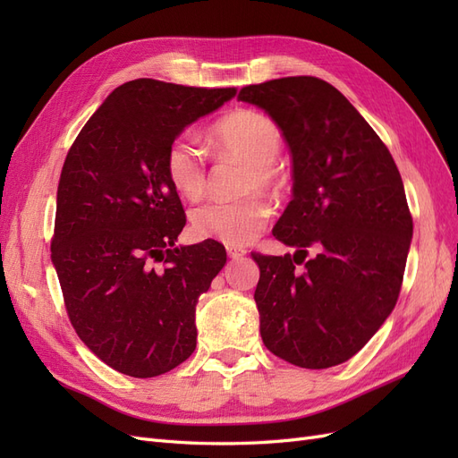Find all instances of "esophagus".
<instances>
[{
  "instance_id": "esophagus-1",
  "label": "esophagus",
  "mask_w": 458,
  "mask_h": 458,
  "mask_svg": "<svg viewBox=\"0 0 458 458\" xmlns=\"http://www.w3.org/2000/svg\"><path fill=\"white\" fill-rule=\"evenodd\" d=\"M227 254L231 259H239V258L246 256V250L244 248H237V246H227Z\"/></svg>"
}]
</instances>
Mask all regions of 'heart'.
I'll return each mask as SVG.
<instances>
[{
  "mask_svg": "<svg viewBox=\"0 0 458 458\" xmlns=\"http://www.w3.org/2000/svg\"><path fill=\"white\" fill-rule=\"evenodd\" d=\"M208 145L217 155L248 164L246 191H273L281 185L275 162L284 145L276 123L254 110H237L216 122L208 133ZM165 174L179 195L195 200L206 187V160L199 140L182 133L165 152ZM271 206L261 197L241 200H210L191 212L192 233L200 239H216L229 246L250 244L267 225Z\"/></svg>",
  "mask_w": 458,
  "mask_h": 458,
  "instance_id": "obj_1",
  "label": "heart"
}]
</instances>
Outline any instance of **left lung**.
Masks as SVG:
<instances>
[{"instance_id": "obj_1", "label": "left lung", "mask_w": 458, "mask_h": 458, "mask_svg": "<svg viewBox=\"0 0 458 458\" xmlns=\"http://www.w3.org/2000/svg\"><path fill=\"white\" fill-rule=\"evenodd\" d=\"M293 157V200L273 237L294 256L252 254L266 348L301 369L348 361L395 308L412 239L405 189L390 150L328 81L293 76L246 86ZM322 250L304 264L307 248Z\"/></svg>"}]
</instances>
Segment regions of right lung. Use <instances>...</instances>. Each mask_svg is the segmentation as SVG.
Segmentation results:
<instances>
[{"mask_svg":"<svg viewBox=\"0 0 458 458\" xmlns=\"http://www.w3.org/2000/svg\"><path fill=\"white\" fill-rule=\"evenodd\" d=\"M237 89L140 78L95 110L57 189L51 261L80 340L114 370L152 378L197 348L199 296L224 269V244H175L185 212L165 152Z\"/></svg>","mask_w":458,"mask_h":458,"instance_id":"right-lung-1","label":"right lung"}]
</instances>
